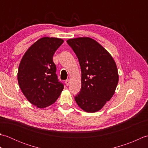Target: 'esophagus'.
I'll list each match as a JSON object with an SVG mask.
<instances>
[{
  "mask_svg": "<svg viewBox=\"0 0 148 148\" xmlns=\"http://www.w3.org/2000/svg\"><path fill=\"white\" fill-rule=\"evenodd\" d=\"M70 83H71V80L70 79H67L65 81V84H66V85L67 86H68L69 84H70Z\"/></svg>",
  "mask_w": 148,
  "mask_h": 148,
  "instance_id": "obj_1",
  "label": "esophagus"
}]
</instances>
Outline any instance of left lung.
<instances>
[{
	"label": "left lung",
	"mask_w": 148,
	"mask_h": 148,
	"mask_svg": "<svg viewBox=\"0 0 148 148\" xmlns=\"http://www.w3.org/2000/svg\"><path fill=\"white\" fill-rule=\"evenodd\" d=\"M76 53L81 70V88L75 97L78 106L88 112L101 109L114 94L119 75L111 54L90 37L67 40Z\"/></svg>",
	"instance_id": "1"
}]
</instances>
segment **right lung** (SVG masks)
Listing matches in <instances>:
<instances>
[{
	"label": "right lung",
	"mask_w": 148,
	"mask_h": 148,
	"mask_svg": "<svg viewBox=\"0 0 148 148\" xmlns=\"http://www.w3.org/2000/svg\"><path fill=\"white\" fill-rule=\"evenodd\" d=\"M64 41L55 37H42L27 49L19 65V86L27 99L38 108L55 103L64 89L53 61L55 51Z\"/></svg>",
	"instance_id": "1"
}]
</instances>
